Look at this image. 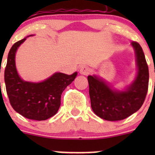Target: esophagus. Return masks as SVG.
<instances>
[{
	"label": "esophagus",
	"instance_id": "esophagus-1",
	"mask_svg": "<svg viewBox=\"0 0 155 155\" xmlns=\"http://www.w3.org/2000/svg\"><path fill=\"white\" fill-rule=\"evenodd\" d=\"M90 68L87 66H85V65H82L79 69V72H80L81 74L85 75V76H87L90 73Z\"/></svg>",
	"mask_w": 155,
	"mask_h": 155
}]
</instances>
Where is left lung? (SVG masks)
I'll list each match as a JSON object with an SVG mask.
<instances>
[{
  "instance_id": "obj_1",
  "label": "left lung",
  "mask_w": 155,
  "mask_h": 155,
  "mask_svg": "<svg viewBox=\"0 0 155 155\" xmlns=\"http://www.w3.org/2000/svg\"><path fill=\"white\" fill-rule=\"evenodd\" d=\"M137 56L138 73L134 82L125 91L112 90L95 76H87L91 105L94 113L107 121H120L140 109L148 87V67L144 52L137 42H132Z\"/></svg>"
}]
</instances>
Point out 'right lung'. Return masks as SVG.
<instances>
[{
  "mask_svg": "<svg viewBox=\"0 0 155 155\" xmlns=\"http://www.w3.org/2000/svg\"><path fill=\"white\" fill-rule=\"evenodd\" d=\"M25 40L24 38L14 43L9 51L4 71L6 90L15 112L28 119L44 121L57 113L62 92L74 80L77 73L72 75L56 73L40 83L23 81L17 73L15 54Z\"/></svg>",
  "mask_w": 155,
  "mask_h": 155,
  "instance_id": "add662e5",
  "label": "right lung"
}]
</instances>
